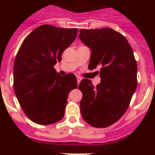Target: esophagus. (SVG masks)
Masks as SVG:
<instances>
[{
  "mask_svg": "<svg viewBox=\"0 0 155 155\" xmlns=\"http://www.w3.org/2000/svg\"><path fill=\"white\" fill-rule=\"evenodd\" d=\"M76 79H77V82H78V85H79V82H81V80H82V78L81 77H79V76H77V77H76Z\"/></svg>",
  "mask_w": 155,
  "mask_h": 155,
  "instance_id": "34e87169",
  "label": "esophagus"
}]
</instances>
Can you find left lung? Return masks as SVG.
<instances>
[{
    "mask_svg": "<svg viewBox=\"0 0 155 155\" xmlns=\"http://www.w3.org/2000/svg\"><path fill=\"white\" fill-rule=\"evenodd\" d=\"M80 40L91 50L88 69L101 67V83L83 79L81 114L87 124L107 127L121 118L137 86V64L124 36L113 29L79 30ZM99 73V72H98Z\"/></svg>",
    "mask_w": 155,
    "mask_h": 155,
    "instance_id": "left-lung-1",
    "label": "left lung"
}]
</instances>
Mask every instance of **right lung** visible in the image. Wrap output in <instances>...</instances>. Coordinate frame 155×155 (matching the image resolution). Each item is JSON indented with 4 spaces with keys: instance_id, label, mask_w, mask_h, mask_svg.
Here are the masks:
<instances>
[{
    "instance_id": "add662e5",
    "label": "right lung",
    "mask_w": 155,
    "mask_h": 155,
    "mask_svg": "<svg viewBox=\"0 0 155 155\" xmlns=\"http://www.w3.org/2000/svg\"><path fill=\"white\" fill-rule=\"evenodd\" d=\"M77 32V28L41 25L25 37L17 52L14 91L23 112L36 124L48 125L61 120L69 93L78 86L73 73L62 76L54 68Z\"/></svg>"
}]
</instances>
